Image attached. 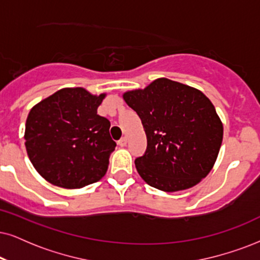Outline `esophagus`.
<instances>
[{
    "instance_id": "obj_1",
    "label": "esophagus",
    "mask_w": 260,
    "mask_h": 260,
    "mask_svg": "<svg viewBox=\"0 0 260 260\" xmlns=\"http://www.w3.org/2000/svg\"><path fill=\"white\" fill-rule=\"evenodd\" d=\"M117 144H119V145H120L121 147H124V146L127 145V138H126V137L121 138V139L119 140V143H117Z\"/></svg>"
}]
</instances>
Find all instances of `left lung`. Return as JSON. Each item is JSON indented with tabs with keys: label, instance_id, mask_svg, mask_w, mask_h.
I'll use <instances>...</instances> for the list:
<instances>
[{
	"label": "left lung",
	"instance_id": "left-lung-1",
	"mask_svg": "<svg viewBox=\"0 0 260 260\" xmlns=\"http://www.w3.org/2000/svg\"><path fill=\"white\" fill-rule=\"evenodd\" d=\"M123 100L139 115L147 147L136 168L147 185L177 192L211 172L223 139V124L202 91L167 78L127 91Z\"/></svg>",
	"mask_w": 260,
	"mask_h": 260
}]
</instances>
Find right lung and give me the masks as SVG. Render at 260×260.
Instances as JSON below:
<instances>
[{"instance_id": "add662e5", "label": "right lung", "mask_w": 260, "mask_h": 260, "mask_svg": "<svg viewBox=\"0 0 260 260\" xmlns=\"http://www.w3.org/2000/svg\"><path fill=\"white\" fill-rule=\"evenodd\" d=\"M106 93L64 87L29 110L25 146L43 179L62 188H83L106 175L116 143L110 122L97 114Z\"/></svg>"}]
</instances>
